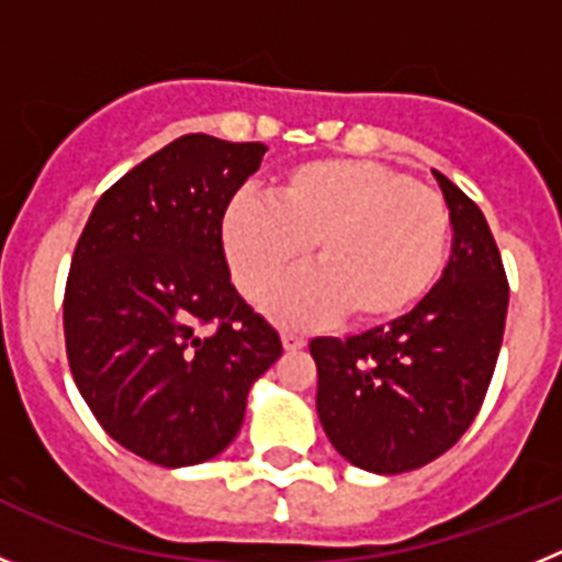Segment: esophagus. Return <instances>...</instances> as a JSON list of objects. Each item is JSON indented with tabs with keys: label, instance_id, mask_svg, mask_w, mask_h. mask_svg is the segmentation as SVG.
<instances>
[{
	"label": "esophagus",
	"instance_id": "1",
	"mask_svg": "<svg viewBox=\"0 0 562 562\" xmlns=\"http://www.w3.org/2000/svg\"><path fill=\"white\" fill-rule=\"evenodd\" d=\"M281 346H284L286 351H297V349H304L306 340H304V337L290 335V331H286V335H281Z\"/></svg>",
	"mask_w": 562,
	"mask_h": 562
}]
</instances>
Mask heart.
<instances>
[{
	"label": "heart",
	"mask_w": 562,
	"mask_h": 562,
	"mask_svg": "<svg viewBox=\"0 0 562 562\" xmlns=\"http://www.w3.org/2000/svg\"><path fill=\"white\" fill-rule=\"evenodd\" d=\"M450 211L439 193L374 160L326 157L290 168L270 200L238 193L220 216L233 284L250 301L304 265L315 270L270 297V315L310 329L349 317L389 326L430 295L450 256Z\"/></svg>",
	"instance_id": "1"
}]
</instances>
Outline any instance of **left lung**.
<instances>
[{
  "label": "left lung",
  "mask_w": 562,
  "mask_h": 562,
  "mask_svg": "<svg viewBox=\"0 0 562 562\" xmlns=\"http://www.w3.org/2000/svg\"><path fill=\"white\" fill-rule=\"evenodd\" d=\"M434 177L453 222L439 284L385 329L310 342L326 436L342 459L380 475L453 448L481 411L504 340L509 284L493 231L461 188Z\"/></svg>",
  "instance_id": "obj_1"
}]
</instances>
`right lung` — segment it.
Masks as SVG:
<instances>
[{
  "instance_id": "add662e5",
  "label": "right lung",
  "mask_w": 562,
  "mask_h": 562,
  "mask_svg": "<svg viewBox=\"0 0 562 562\" xmlns=\"http://www.w3.org/2000/svg\"><path fill=\"white\" fill-rule=\"evenodd\" d=\"M265 151L182 134L103 193L72 252L69 371L101 428L151 464L220 456L284 351L231 284L220 245L222 207Z\"/></svg>"
}]
</instances>
